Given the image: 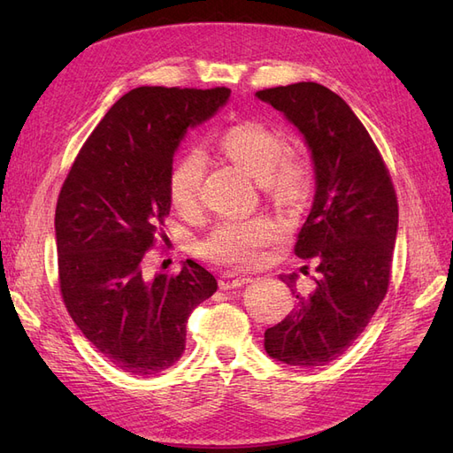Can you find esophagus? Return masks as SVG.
Here are the masks:
<instances>
[{"label":"esophagus","instance_id":"obj_1","mask_svg":"<svg viewBox=\"0 0 453 453\" xmlns=\"http://www.w3.org/2000/svg\"><path fill=\"white\" fill-rule=\"evenodd\" d=\"M251 281L250 276H238V273H223L221 278H219V289L223 291H230V289H238V287L248 285Z\"/></svg>","mask_w":453,"mask_h":453}]
</instances>
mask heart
I'll return each instance as SVG.
<instances>
[{
	"instance_id": "b5f03b06",
	"label": "heart",
	"mask_w": 453,
	"mask_h": 453,
	"mask_svg": "<svg viewBox=\"0 0 453 453\" xmlns=\"http://www.w3.org/2000/svg\"><path fill=\"white\" fill-rule=\"evenodd\" d=\"M215 147L232 166L253 177L276 208L293 211L308 198L310 168L304 160L289 155V142L281 132L263 122L243 120L219 135ZM202 181L203 164L198 155H187L173 164L168 193L177 210L183 213L196 210ZM276 240L278 226L265 217H255L215 226L200 243V253L219 265L251 268L260 263L265 248Z\"/></svg>"
}]
</instances>
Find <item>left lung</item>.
I'll return each instance as SVG.
<instances>
[{
    "instance_id": "obj_1",
    "label": "left lung",
    "mask_w": 453,
    "mask_h": 453,
    "mask_svg": "<svg viewBox=\"0 0 453 453\" xmlns=\"http://www.w3.org/2000/svg\"><path fill=\"white\" fill-rule=\"evenodd\" d=\"M255 96L304 135L315 172L295 253L318 265V278L311 291L300 293L296 273L281 276L298 303L266 328L265 349L285 365L323 366L361 336L388 293L399 203L378 147L338 94L295 83Z\"/></svg>"
}]
</instances>
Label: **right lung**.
I'll return each instance as SVG.
<instances>
[{
	"instance_id": "add662e5",
	"label": "right lung",
	"mask_w": 453,
	"mask_h": 453,
	"mask_svg": "<svg viewBox=\"0 0 453 453\" xmlns=\"http://www.w3.org/2000/svg\"><path fill=\"white\" fill-rule=\"evenodd\" d=\"M230 90L140 87L113 104L62 185L54 232L64 304L122 372L158 374L185 351L187 319L217 291L187 258L177 276L145 278L143 257L170 213L173 155Z\"/></svg>"
}]
</instances>
